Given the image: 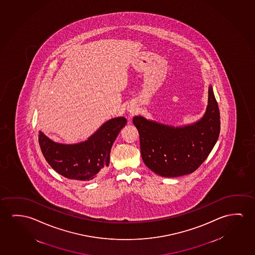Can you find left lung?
Wrapping results in <instances>:
<instances>
[{
  "mask_svg": "<svg viewBox=\"0 0 255 255\" xmlns=\"http://www.w3.org/2000/svg\"><path fill=\"white\" fill-rule=\"evenodd\" d=\"M208 104L196 122L174 126L135 116L140 139L141 156L145 166L163 177L191 174L211 153L220 132V114L212 86Z\"/></svg>",
  "mask_w": 255,
  "mask_h": 255,
  "instance_id": "obj_1",
  "label": "left lung"
}]
</instances>
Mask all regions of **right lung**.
Instances as JSON below:
<instances>
[{
  "label": "right lung",
  "instance_id": "1",
  "mask_svg": "<svg viewBox=\"0 0 255 255\" xmlns=\"http://www.w3.org/2000/svg\"><path fill=\"white\" fill-rule=\"evenodd\" d=\"M126 124L124 117L111 118L87 140L74 144L56 142L39 130L38 142L44 159L58 174L70 180L91 181L109 165L112 144Z\"/></svg>",
  "mask_w": 255,
  "mask_h": 255
}]
</instances>
